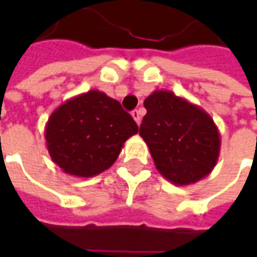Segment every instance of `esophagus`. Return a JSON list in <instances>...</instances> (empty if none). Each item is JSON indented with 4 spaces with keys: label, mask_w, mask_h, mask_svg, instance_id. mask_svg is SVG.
I'll return each instance as SVG.
<instances>
[{
    "label": "esophagus",
    "mask_w": 257,
    "mask_h": 257,
    "mask_svg": "<svg viewBox=\"0 0 257 257\" xmlns=\"http://www.w3.org/2000/svg\"><path fill=\"white\" fill-rule=\"evenodd\" d=\"M131 114H132V117H134V119L136 121V123H138V125H140V122H142V115H140L139 110H134V111L131 112Z\"/></svg>",
    "instance_id": "34e87169"
}]
</instances>
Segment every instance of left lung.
<instances>
[{"instance_id": "left-lung-1", "label": "left lung", "mask_w": 257, "mask_h": 257, "mask_svg": "<svg viewBox=\"0 0 257 257\" xmlns=\"http://www.w3.org/2000/svg\"><path fill=\"white\" fill-rule=\"evenodd\" d=\"M147 114L139 135L157 171L176 186L206 178L220 154V134L213 118L171 90H154L145 100Z\"/></svg>"}]
</instances>
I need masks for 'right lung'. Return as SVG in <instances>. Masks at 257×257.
<instances>
[{
  "label": "right lung",
  "instance_id": "right-lung-1",
  "mask_svg": "<svg viewBox=\"0 0 257 257\" xmlns=\"http://www.w3.org/2000/svg\"><path fill=\"white\" fill-rule=\"evenodd\" d=\"M138 125L121 103L104 92L88 90L68 99L45 125L47 149L64 173L92 178L115 162Z\"/></svg>",
  "mask_w": 257,
  "mask_h": 257
}]
</instances>
